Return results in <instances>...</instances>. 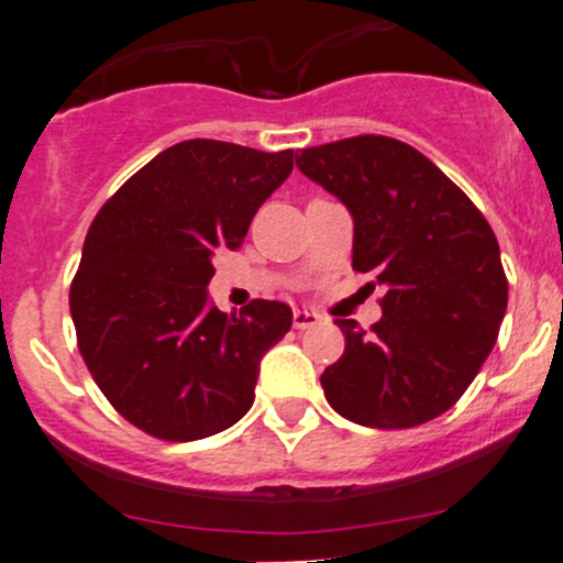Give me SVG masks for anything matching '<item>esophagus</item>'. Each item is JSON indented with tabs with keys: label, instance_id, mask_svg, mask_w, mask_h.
Returning <instances> with one entry per match:
<instances>
[{
	"label": "esophagus",
	"instance_id": "obj_1",
	"mask_svg": "<svg viewBox=\"0 0 563 563\" xmlns=\"http://www.w3.org/2000/svg\"><path fill=\"white\" fill-rule=\"evenodd\" d=\"M316 321H319V313H313V310H294V327L297 330H308Z\"/></svg>",
	"mask_w": 563,
	"mask_h": 563
}]
</instances>
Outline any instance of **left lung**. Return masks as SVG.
I'll return each instance as SVG.
<instances>
[{"label":"left lung","instance_id":"8db88e82","mask_svg":"<svg viewBox=\"0 0 563 563\" xmlns=\"http://www.w3.org/2000/svg\"><path fill=\"white\" fill-rule=\"evenodd\" d=\"M297 167L352 211V266L385 286L371 332L335 319L346 349L321 374L327 401L371 429L438 418L498 341L509 283L493 228L438 165L393 136L305 148Z\"/></svg>","mask_w":563,"mask_h":563}]
</instances>
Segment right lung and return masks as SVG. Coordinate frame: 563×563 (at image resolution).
Here are the masks:
<instances>
[{
	"mask_svg": "<svg viewBox=\"0 0 563 563\" xmlns=\"http://www.w3.org/2000/svg\"><path fill=\"white\" fill-rule=\"evenodd\" d=\"M294 151L187 140L136 170L92 220L70 283L81 360L129 423L167 443L233 427L291 308H211L217 250L242 247L255 211L291 176Z\"/></svg>",
	"mask_w": 563,
	"mask_h": 563,
	"instance_id": "1",
	"label": "right lung"
}]
</instances>
